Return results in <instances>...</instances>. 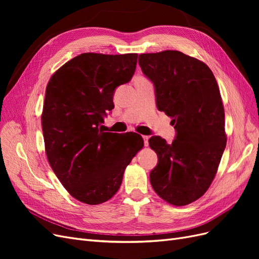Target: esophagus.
<instances>
[{"mask_svg":"<svg viewBox=\"0 0 259 259\" xmlns=\"http://www.w3.org/2000/svg\"><path fill=\"white\" fill-rule=\"evenodd\" d=\"M143 138H144V145H145L146 147H148V145H149V142H148L149 136H143Z\"/></svg>","mask_w":259,"mask_h":259,"instance_id":"1","label":"esophagus"}]
</instances>
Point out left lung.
Wrapping results in <instances>:
<instances>
[{"instance_id":"obj_1","label":"left lung","mask_w":259,"mask_h":259,"mask_svg":"<svg viewBox=\"0 0 259 259\" xmlns=\"http://www.w3.org/2000/svg\"><path fill=\"white\" fill-rule=\"evenodd\" d=\"M143 73L153 83L158 110L171 119V144L152 136L158 154L150 171L153 190L169 204H190L206 192L226 148L225 110L215 76L198 59L178 51L142 54Z\"/></svg>"}]
</instances>
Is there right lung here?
I'll list each match as a JSON object with an SVG mask.
<instances>
[{"instance_id":"add662e5","label":"right lung","mask_w":259,"mask_h":259,"mask_svg":"<svg viewBox=\"0 0 259 259\" xmlns=\"http://www.w3.org/2000/svg\"><path fill=\"white\" fill-rule=\"evenodd\" d=\"M137 54L84 53L53 74L45 92V151L61 185L90 205L111 199L123 174L144 147L143 137L100 130L114 108L115 89L135 73Z\"/></svg>"}]
</instances>
